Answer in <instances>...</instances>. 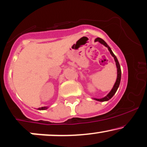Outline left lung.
<instances>
[{
	"label": "left lung",
	"instance_id": "1",
	"mask_svg": "<svg viewBox=\"0 0 147 147\" xmlns=\"http://www.w3.org/2000/svg\"><path fill=\"white\" fill-rule=\"evenodd\" d=\"M95 41H98L101 44L104 45V46H106V48H108V50H109L110 53L111 54V55L112 57H114V59H115V61L116 63V66H117V80H116V82L115 83V84H114L113 87H112V90H110V93L107 95L106 97H103V98H101V99H97V98H94V99L96 101H108L109 99H110L112 98V97H113L114 95L116 93V92H117V90L118 89V88H119V84H120V82H121V67H120V65H119V61H118V59L116 57V56L114 54L113 52H112L111 48H110L109 46H108V44L106 43V41L104 40H103L102 39H101V38L99 37H97L96 38Z\"/></svg>",
	"mask_w": 147,
	"mask_h": 147
}]
</instances>
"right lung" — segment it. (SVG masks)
<instances>
[{"instance_id": "add662e5", "label": "right lung", "mask_w": 147, "mask_h": 147, "mask_svg": "<svg viewBox=\"0 0 147 147\" xmlns=\"http://www.w3.org/2000/svg\"><path fill=\"white\" fill-rule=\"evenodd\" d=\"M48 107H41V108H38V110H46V109H48Z\"/></svg>"}]
</instances>
